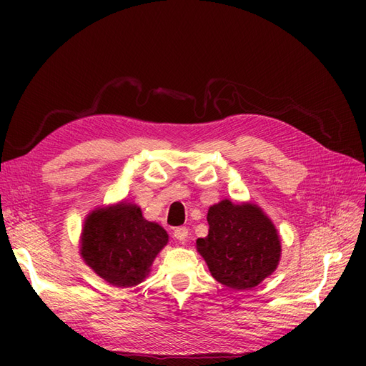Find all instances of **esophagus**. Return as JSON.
I'll return each mask as SVG.
<instances>
[{
	"mask_svg": "<svg viewBox=\"0 0 366 366\" xmlns=\"http://www.w3.org/2000/svg\"><path fill=\"white\" fill-rule=\"evenodd\" d=\"M174 238L179 239V241H186L187 237H189V232H187L186 227H175L174 229Z\"/></svg>",
	"mask_w": 366,
	"mask_h": 366,
	"instance_id": "obj_1",
	"label": "esophagus"
}]
</instances>
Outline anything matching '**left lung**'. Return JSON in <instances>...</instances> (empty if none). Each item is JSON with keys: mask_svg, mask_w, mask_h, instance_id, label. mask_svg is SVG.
<instances>
[{"mask_svg": "<svg viewBox=\"0 0 366 366\" xmlns=\"http://www.w3.org/2000/svg\"><path fill=\"white\" fill-rule=\"evenodd\" d=\"M207 223L209 234L195 247L219 284L250 290L278 267L281 237L258 204L224 198L209 207Z\"/></svg>", "mask_w": 366, "mask_h": 366, "instance_id": "left-lung-1", "label": "left lung"}]
</instances>
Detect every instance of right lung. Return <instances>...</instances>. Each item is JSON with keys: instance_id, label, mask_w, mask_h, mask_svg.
Here are the masks:
<instances>
[{"instance_id": "right-lung-1", "label": "right lung", "mask_w": 366, "mask_h": 366, "mask_svg": "<svg viewBox=\"0 0 366 366\" xmlns=\"http://www.w3.org/2000/svg\"><path fill=\"white\" fill-rule=\"evenodd\" d=\"M168 241V232L143 217L140 206L122 200L85 217L79 253L104 281L127 289L145 281Z\"/></svg>"}]
</instances>
